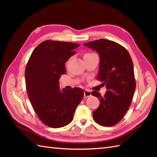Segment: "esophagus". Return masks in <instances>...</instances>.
I'll list each match as a JSON object with an SVG mask.
<instances>
[{
	"instance_id": "34e87169",
	"label": "esophagus",
	"mask_w": 157,
	"mask_h": 157,
	"mask_svg": "<svg viewBox=\"0 0 157 157\" xmlns=\"http://www.w3.org/2000/svg\"><path fill=\"white\" fill-rule=\"evenodd\" d=\"M90 96H91V92H90L88 90H86L84 91V97L85 98H88Z\"/></svg>"
}]
</instances>
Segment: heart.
I'll return each mask as SVG.
<instances>
[{"label": "heart", "mask_w": 157, "mask_h": 157, "mask_svg": "<svg viewBox=\"0 0 157 157\" xmlns=\"http://www.w3.org/2000/svg\"><path fill=\"white\" fill-rule=\"evenodd\" d=\"M95 54H94V53H90V52H88V53H86V54H84V58H86V57H89V56H91L92 55H94Z\"/></svg>", "instance_id": "1"}]
</instances>
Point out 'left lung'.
<instances>
[{
	"mask_svg": "<svg viewBox=\"0 0 157 157\" xmlns=\"http://www.w3.org/2000/svg\"><path fill=\"white\" fill-rule=\"evenodd\" d=\"M84 46L99 55L97 79L106 88L104 96L98 92H91L100 101L98 108L92 113L93 118L102 126H113L128 111L136 89L132 58L123 46L109 40L100 39Z\"/></svg>",
	"mask_w": 157,
	"mask_h": 157,
	"instance_id": "8db88e82",
	"label": "left lung"
}]
</instances>
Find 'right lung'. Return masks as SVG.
I'll return each mask as SVG.
<instances>
[{
  "instance_id": "add662e5",
  "label": "right lung",
  "mask_w": 157,
  "mask_h": 157,
  "mask_svg": "<svg viewBox=\"0 0 157 157\" xmlns=\"http://www.w3.org/2000/svg\"><path fill=\"white\" fill-rule=\"evenodd\" d=\"M79 44L69 42L46 40L29 57L25 77L28 97L39 119L52 128L71 123L77 106L84 96L83 90L60 91L59 79L65 74V63L75 54Z\"/></svg>"
}]
</instances>
